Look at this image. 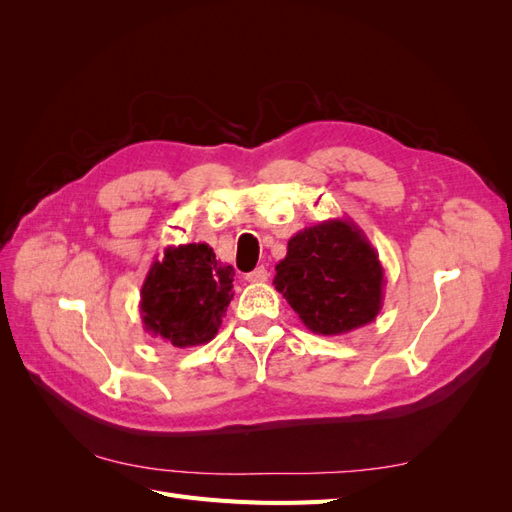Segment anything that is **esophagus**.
<instances>
[{
	"instance_id": "obj_1",
	"label": "esophagus",
	"mask_w": 512,
	"mask_h": 512,
	"mask_svg": "<svg viewBox=\"0 0 512 512\" xmlns=\"http://www.w3.org/2000/svg\"><path fill=\"white\" fill-rule=\"evenodd\" d=\"M245 280L252 282V284H262V282L269 280V271L265 267H256L252 273L245 275Z\"/></svg>"
}]
</instances>
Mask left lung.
Here are the masks:
<instances>
[{
	"label": "left lung",
	"instance_id": "1",
	"mask_svg": "<svg viewBox=\"0 0 512 512\" xmlns=\"http://www.w3.org/2000/svg\"><path fill=\"white\" fill-rule=\"evenodd\" d=\"M376 247L350 218L299 230L275 265L273 286L316 335H346L376 320L384 301Z\"/></svg>",
	"mask_w": 512,
	"mask_h": 512
}]
</instances>
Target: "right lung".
I'll use <instances>...</instances> for the list:
<instances>
[{
    "instance_id": "right-lung-1",
    "label": "right lung",
    "mask_w": 512,
    "mask_h": 512,
    "mask_svg": "<svg viewBox=\"0 0 512 512\" xmlns=\"http://www.w3.org/2000/svg\"><path fill=\"white\" fill-rule=\"evenodd\" d=\"M232 277L235 269L222 265L207 243L168 245L141 288L143 329L175 348L211 342L235 294Z\"/></svg>"
}]
</instances>
